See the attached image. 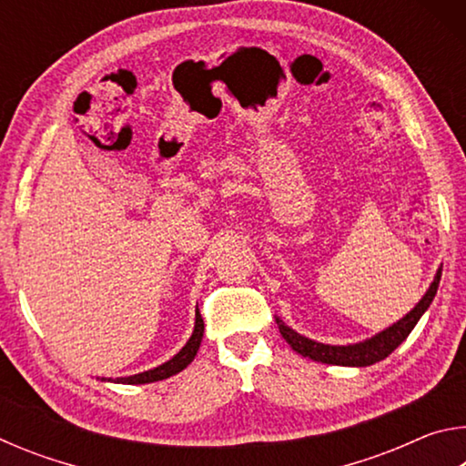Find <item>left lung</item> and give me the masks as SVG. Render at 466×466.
I'll return each mask as SVG.
<instances>
[{
	"instance_id": "left-lung-1",
	"label": "left lung",
	"mask_w": 466,
	"mask_h": 466,
	"mask_svg": "<svg viewBox=\"0 0 466 466\" xmlns=\"http://www.w3.org/2000/svg\"><path fill=\"white\" fill-rule=\"evenodd\" d=\"M440 278H441V269L436 271V278H433V281L430 283L428 291H425L423 298L405 314L403 319L397 320L390 327H386L374 337L364 339V341L360 343H350V345L319 343L314 341V339L296 333V330L289 329L279 317H275V322H278L281 337L286 339L291 350L299 353V356L310 358L314 361H322V364L366 368V366L376 364V361H382L384 358H389L390 353L405 341L409 333L415 329L417 320H420L423 317V312L430 309L431 299L436 296L438 286H440Z\"/></svg>"
}]
</instances>
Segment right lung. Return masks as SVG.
<instances>
[{
  "label": "right lung",
  "mask_w": 466,
  "mask_h": 466,
  "mask_svg": "<svg viewBox=\"0 0 466 466\" xmlns=\"http://www.w3.org/2000/svg\"><path fill=\"white\" fill-rule=\"evenodd\" d=\"M203 329H205L203 319H201L199 310H197L195 312L193 335L188 337V341L185 343L183 350H180L175 358L164 361L162 366L146 370V372H139V374H133V376H123V378H100V380L116 382V384H149V382L164 380V378H170V376H175L178 372H183V370L195 360L197 351H199V345H201V339H203Z\"/></svg>",
  "instance_id": "1"
}]
</instances>
